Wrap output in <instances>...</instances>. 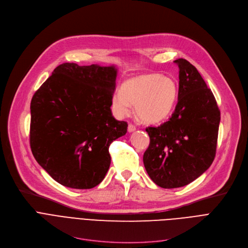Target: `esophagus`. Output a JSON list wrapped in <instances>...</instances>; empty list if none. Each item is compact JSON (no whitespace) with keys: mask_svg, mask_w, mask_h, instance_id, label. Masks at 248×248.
I'll return each instance as SVG.
<instances>
[{"mask_svg":"<svg viewBox=\"0 0 248 248\" xmlns=\"http://www.w3.org/2000/svg\"><path fill=\"white\" fill-rule=\"evenodd\" d=\"M136 129H137V127L134 124H128V126H127V132L128 133H133V132L136 131Z\"/></svg>","mask_w":248,"mask_h":248,"instance_id":"obj_1","label":"esophagus"}]
</instances>
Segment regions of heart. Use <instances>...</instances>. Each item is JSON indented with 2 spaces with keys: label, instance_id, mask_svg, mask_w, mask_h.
<instances>
[{
  "label": "heart",
  "instance_id": "b5f03b06",
  "mask_svg": "<svg viewBox=\"0 0 248 248\" xmlns=\"http://www.w3.org/2000/svg\"><path fill=\"white\" fill-rule=\"evenodd\" d=\"M178 95L179 87L173 78L160 73L140 74L128 78L122 89L114 91L112 107L124 116L131 112L134 104L140 121L157 124L172 114Z\"/></svg>",
  "mask_w": 248,
  "mask_h": 248
}]
</instances>
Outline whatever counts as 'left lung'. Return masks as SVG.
<instances>
[{"instance_id":"8db88e82","label":"left lung","mask_w":248,"mask_h":248,"mask_svg":"<svg viewBox=\"0 0 248 248\" xmlns=\"http://www.w3.org/2000/svg\"><path fill=\"white\" fill-rule=\"evenodd\" d=\"M179 67V95L172 116L146 132L150 145L144 154L146 171L155 184L173 189L200 177L214 161L220 110L211 89L186 59Z\"/></svg>"}]
</instances>
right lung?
I'll use <instances>...</instances> for the list:
<instances>
[{
    "label": "right lung",
    "mask_w": 248,
    "mask_h": 248,
    "mask_svg": "<svg viewBox=\"0 0 248 248\" xmlns=\"http://www.w3.org/2000/svg\"><path fill=\"white\" fill-rule=\"evenodd\" d=\"M116 74L113 65L63 63L32 97L33 155L65 187L97 186L109 169L110 144L126 133L110 109Z\"/></svg>",
    "instance_id": "add662e5"
}]
</instances>
